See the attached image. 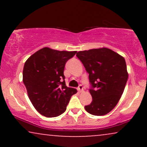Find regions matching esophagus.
<instances>
[{"mask_svg":"<svg viewBox=\"0 0 147 147\" xmlns=\"http://www.w3.org/2000/svg\"><path fill=\"white\" fill-rule=\"evenodd\" d=\"M77 90H78V91L79 92H83L84 91V88L83 86H82V85H79L78 88H77Z\"/></svg>","mask_w":147,"mask_h":147,"instance_id":"34e87169","label":"esophagus"}]
</instances>
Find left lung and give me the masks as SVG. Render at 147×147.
I'll use <instances>...</instances> for the list:
<instances>
[{"mask_svg":"<svg viewBox=\"0 0 147 147\" xmlns=\"http://www.w3.org/2000/svg\"><path fill=\"white\" fill-rule=\"evenodd\" d=\"M77 57L89 74L92 88V101L85 106L90 114L100 116L109 113L115 107L124 92L128 79L124 58L107 48L79 51Z\"/></svg>","mask_w":147,"mask_h":147,"instance_id":"left-lung-1","label":"left lung"}]
</instances>
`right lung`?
I'll return each instance as SVG.
<instances>
[{"label":"right lung","instance_id":"obj_1","mask_svg":"<svg viewBox=\"0 0 147 147\" xmlns=\"http://www.w3.org/2000/svg\"><path fill=\"white\" fill-rule=\"evenodd\" d=\"M76 53L45 47L25 61L23 82L32 104L42 115H60L66 110L71 96L77 93L75 88L66 86L63 75L65 63Z\"/></svg>","mask_w":147,"mask_h":147}]
</instances>
